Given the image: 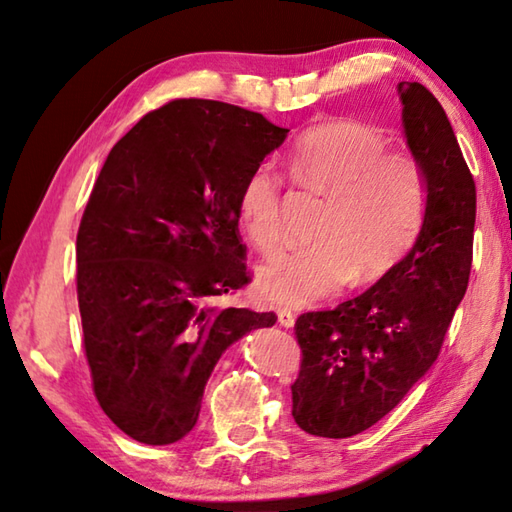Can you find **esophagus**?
I'll return each mask as SVG.
<instances>
[{"mask_svg":"<svg viewBox=\"0 0 512 512\" xmlns=\"http://www.w3.org/2000/svg\"><path fill=\"white\" fill-rule=\"evenodd\" d=\"M278 322H280V325H283L285 329L294 327V322H296L294 311H291V309H278Z\"/></svg>","mask_w":512,"mask_h":512,"instance_id":"34e87169","label":"esophagus"}]
</instances>
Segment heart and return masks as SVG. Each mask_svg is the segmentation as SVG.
I'll return each instance as SVG.
<instances>
[{"instance_id":"b5f03b06","label":"heart","mask_w":512,"mask_h":512,"mask_svg":"<svg viewBox=\"0 0 512 512\" xmlns=\"http://www.w3.org/2000/svg\"><path fill=\"white\" fill-rule=\"evenodd\" d=\"M289 172L307 190L327 196L318 245L289 249L258 271V291L274 305L300 307L353 278L369 283L398 263L420 234L426 190L409 152L387 148L384 132L358 119H331L307 130L289 154ZM238 218L258 252L283 243L280 185L256 168L238 194Z\"/></svg>"}]
</instances>
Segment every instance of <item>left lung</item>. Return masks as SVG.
Returning a JSON list of instances; mask_svg holds the SVG:
<instances>
[{"label":"left lung","mask_w":512,"mask_h":512,"mask_svg":"<svg viewBox=\"0 0 512 512\" xmlns=\"http://www.w3.org/2000/svg\"><path fill=\"white\" fill-rule=\"evenodd\" d=\"M398 95L424 179V223L411 252L364 294L296 320L291 415L309 435L351 437L393 411L440 356L471 276L473 174L440 101L417 81L398 83Z\"/></svg>","instance_id":"8db88e82"}]
</instances>
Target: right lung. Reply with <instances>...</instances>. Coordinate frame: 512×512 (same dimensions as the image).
Masks as SVG:
<instances>
[{"mask_svg":"<svg viewBox=\"0 0 512 512\" xmlns=\"http://www.w3.org/2000/svg\"><path fill=\"white\" fill-rule=\"evenodd\" d=\"M287 132L223 101L176 99L103 163L77 234V298L92 389L132 440H183L225 349L276 322L210 300L249 283L238 194Z\"/></svg>","mask_w":512,"mask_h":512,"instance_id":"1","label":"right lung"}]
</instances>
